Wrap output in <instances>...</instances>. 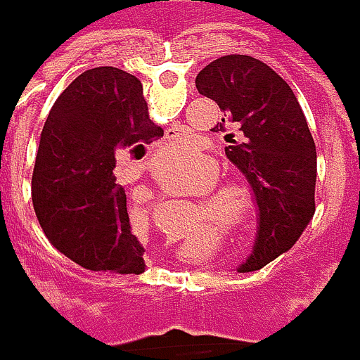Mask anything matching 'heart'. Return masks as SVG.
<instances>
[{"label": "heart", "instance_id": "obj_1", "mask_svg": "<svg viewBox=\"0 0 360 360\" xmlns=\"http://www.w3.org/2000/svg\"><path fill=\"white\" fill-rule=\"evenodd\" d=\"M169 161H171V153L163 150V153H159L155 163L165 167V165H169ZM215 177H217L215 169L207 167L203 173L193 177L189 189L205 191L215 183ZM203 203L210 207L215 219L224 227L231 229L233 233L248 231L256 219V197H254V191L243 183H224V185L215 187L205 195Z\"/></svg>", "mask_w": 360, "mask_h": 360}]
</instances>
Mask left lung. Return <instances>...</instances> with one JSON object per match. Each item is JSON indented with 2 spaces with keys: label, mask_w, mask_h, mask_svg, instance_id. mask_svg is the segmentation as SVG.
<instances>
[{
  "label": "left lung",
  "mask_w": 360,
  "mask_h": 360,
  "mask_svg": "<svg viewBox=\"0 0 360 360\" xmlns=\"http://www.w3.org/2000/svg\"><path fill=\"white\" fill-rule=\"evenodd\" d=\"M195 86L221 108L224 118L211 131L227 133V159L256 197L258 233L238 268L254 272L298 242L314 213V139L292 88L252 56L213 60L197 74Z\"/></svg>",
  "instance_id": "1"
}]
</instances>
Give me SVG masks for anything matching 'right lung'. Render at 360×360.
Instances as JSON below:
<instances>
[{
    "instance_id": "add662e5",
    "label": "right lung",
    "mask_w": 360,
    "mask_h": 360,
    "mask_svg": "<svg viewBox=\"0 0 360 360\" xmlns=\"http://www.w3.org/2000/svg\"><path fill=\"white\" fill-rule=\"evenodd\" d=\"M163 136L141 80L101 66L82 72L54 102L39 136L32 201L46 238L88 270L139 274L145 248L131 229L117 155Z\"/></svg>"
}]
</instances>
